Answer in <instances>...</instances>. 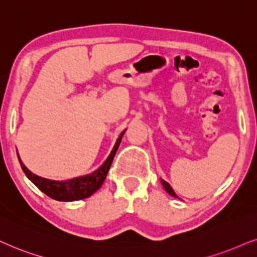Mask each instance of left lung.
Returning <instances> with one entry per match:
<instances>
[{"label": "left lung", "mask_w": 257, "mask_h": 257, "mask_svg": "<svg viewBox=\"0 0 257 257\" xmlns=\"http://www.w3.org/2000/svg\"><path fill=\"white\" fill-rule=\"evenodd\" d=\"M161 182H162V185H163V187H164V189H166V191H167L168 193H169L170 195L174 196V198H179V196H177V195L175 194V192H174V189L172 188V187H170L169 183L164 181V180H161Z\"/></svg>", "instance_id": "left-lung-1"}]
</instances>
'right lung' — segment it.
<instances>
[{
    "label": "right lung",
    "mask_w": 257,
    "mask_h": 257,
    "mask_svg": "<svg viewBox=\"0 0 257 257\" xmlns=\"http://www.w3.org/2000/svg\"><path fill=\"white\" fill-rule=\"evenodd\" d=\"M125 131L120 134L119 138L116 139V143L114 145L112 153L109 154L108 158L104 161L102 166L91 174H88V175L75 177V179L66 180V181H55V180L44 179V177L38 176L36 174L32 173L31 170H28L27 168L25 167V164L21 162L20 156L18 155L19 162H20L22 170L26 174L28 179H30L41 192L45 193L47 196H50V198L58 201L81 200V199H85L88 198V196H90L91 194H94L103 183Z\"/></svg>",
    "instance_id": "right-lung-1"
}]
</instances>
